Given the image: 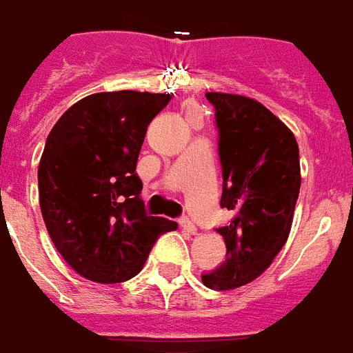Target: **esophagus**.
<instances>
[{
    "label": "esophagus",
    "instance_id": "34e87169",
    "mask_svg": "<svg viewBox=\"0 0 353 353\" xmlns=\"http://www.w3.org/2000/svg\"><path fill=\"white\" fill-rule=\"evenodd\" d=\"M180 227L186 230V232H190V234H195V232H197V227L193 225V221L190 217H182V219H180Z\"/></svg>",
    "mask_w": 353,
    "mask_h": 353
}]
</instances>
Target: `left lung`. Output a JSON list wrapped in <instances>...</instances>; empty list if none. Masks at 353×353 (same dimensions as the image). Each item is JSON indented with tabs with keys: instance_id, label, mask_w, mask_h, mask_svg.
<instances>
[{
	"instance_id": "8db88e82",
	"label": "left lung",
	"mask_w": 353,
	"mask_h": 353,
	"mask_svg": "<svg viewBox=\"0 0 353 353\" xmlns=\"http://www.w3.org/2000/svg\"><path fill=\"white\" fill-rule=\"evenodd\" d=\"M206 98L219 128L221 206L234 217L217 229L227 245L225 262L203 275V283L232 290L264 274L287 243L301 186L299 148L292 130L253 98L229 92Z\"/></svg>"
}]
</instances>
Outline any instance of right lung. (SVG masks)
<instances>
[{
    "label": "right lung",
    "mask_w": 353,
    "mask_h": 353,
    "mask_svg": "<svg viewBox=\"0 0 353 353\" xmlns=\"http://www.w3.org/2000/svg\"><path fill=\"white\" fill-rule=\"evenodd\" d=\"M169 100L163 92H94L48 136L39 163L42 217L55 249L85 279H132L158 236L179 227L147 216L136 173L147 126Z\"/></svg>",
    "instance_id": "right-lung-1"
}]
</instances>
